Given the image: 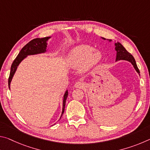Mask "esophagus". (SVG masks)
I'll list each match as a JSON object with an SVG mask.
<instances>
[{
    "label": "esophagus",
    "mask_w": 150,
    "mask_h": 150,
    "mask_svg": "<svg viewBox=\"0 0 150 150\" xmlns=\"http://www.w3.org/2000/svg\"><path fill=\"white\" fill-rule=\"evenodd\" d=\"M84 86H85L84 83L81 82V81H77V82H76L74 85V87L75 88H83L84 87Z\"/></svg>",
    "instance_id": "34e87169"
}]
</instances>
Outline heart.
<instances>
[{
	"label": "heart",
	"instance_id": "1",
	"mask_svg": "<svg viewBox=\"0 0 150 150\" xmlns=\"http://www.w3.org/2000/svg\"><path fill=\"white\" fill-rule=\"evenodd\" d=\"M103 54L100 50L93 49L87 45H80L70 51L67 63L73 68L79 67L80 72L86 73L96 68L102 60Z\"/></svg>",
	"mask_w": 150,
	"mask_h": 150
}]
</instances>
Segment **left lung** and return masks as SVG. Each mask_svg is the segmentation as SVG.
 <instances>
[{
  "label": "left lung",
  "mask_w": 150,
  "mask_h": 150,
  "mask_svg": "<svg viewBox=\"0 0 150 150\" xmlns=\"http://www.w3.org/2000/svg\"><path fill=\"white\" fill-rule=\"evenodd\" d=\"M103 40H106L104 38H102ZM109 42H111V40H107ZM115 50L116 51V62L119 60H125L130 62L132 65L134 66V69L136 71V72L139 75V70L138 69V66L136 65L135 59H134L132 55H131L128 51H127L124 47L122 45L120 42L115 43Z\"/></svg>",
  "instance_id": "left-lung-1"
}]
</instances>
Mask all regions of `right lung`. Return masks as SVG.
<instances>
[{"instance_id": "right-lung-1", "label": "right lung", "mask_w": 150, "mask_h": 150, "mask_svg": "<svg viewBox=\"0 0 150 150\" xmlns=\"http://www.w3.org/2000/svg\"><path fill=\"white\" fill-rule=\"evenodd\" d=\"M51 37H45L42 38H35L32 40L30 42L25 45V46L20 50L18 55H17L16 59L14 60L13 63L11 65V73H10L9 78H8V87L10 89V87H11V83L12 81V78L14 75L15 72L18 68V66L23 59H24L28 55H36L40 54H44L47 52V45L48 40L50 39ZM68 96V91L67 90L63 95V108H62V115L60 116L59 120L62 118L63 112L65 110V102L67 100Z\"/></svg>"}]
</instances>
